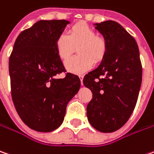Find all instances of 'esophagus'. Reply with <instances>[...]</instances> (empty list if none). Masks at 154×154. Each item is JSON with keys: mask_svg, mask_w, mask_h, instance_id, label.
Listing matches in <instances>:
<instances>
[{"mask_svg": "<svg viewBox=\"0 0 154 154\" xmlns=\"http://www.w3.org/2000/svg\"><path fill=\"white\" fill-rule=\"evenodd\" d=\"M78 77H79V78H80V80H81V85H83L84 84H83V77H84V76H83V74H79L78 75Z\"/></svg>", "mask_w": 154, "mask_h": 154, "instance_id": "obj_1", "label": "esophagus"}]
</instances>
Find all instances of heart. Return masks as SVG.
I'll use <instances>...</instances> for the list:
<instances>
[{
  "label": "heart",
  "mask_w": 154,
  "mask_h": 154,
  "mask_svg": "<svg viewBox=\"0 0 154 154\" xmlns=\"http://www.w3.org/2000/svg\"><path fill=\"white\" fill-rule=\"evenodd\" d=\"M79 55L74 56L65 63L69 70L82 73L95 63L101 62L107 52V42L104 36L96 35V31L85 23H77L69 28L68 35L60 34L56 39L55 47L58 57L66 60L73 53L75 47Z\"/></svg>",
  "instance_id": "1"
}]
</instances>
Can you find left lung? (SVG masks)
Masks as SVG:
<instances>
[{
  "instance_id": "left-lung-1",
  "label": "left lung",
  "mask_w": 154,
  "mask_h": 154,
  "mask_svg": "<svg viewBox=\"0 0 154 154\" xmlns=\"http://www.w3.org/2000/svg\"><path fill=\"white\" fill-rule=\"evenodd\" d=\"M96 26L106 39L107 52L99 66L83 80L92 92L87 118L96 130L112 132L128 121L135 108L142 64L135 39L119 23L106 21Z\"/></svg>"
}]
</instances>
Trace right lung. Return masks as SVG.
Returning a JSON list of instances; mask_svg holds the SVG:
<instances>
[{"label":"right lung","mask_w":154,"mask_h":154,"mask_svg":"<svg viewBox=\"0 0 154 154\" xmlns=\"http://www.w3.org/2000/svg\"><path fill=\"white\" fill-rule=\"evenodd\" d=\"M65 20H42L20 33L9 57L11 96L25 125L37 131L56 130L69 101L80 88L77 75L66 72L55 42ZM62 73L65 77H58Z\"/></svg>","instance_id":"obj_1"}]
</instances>
